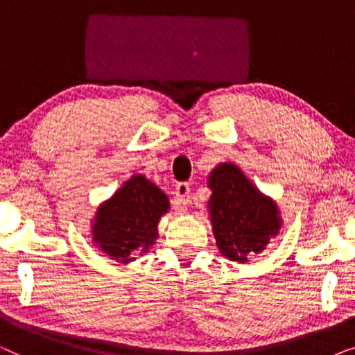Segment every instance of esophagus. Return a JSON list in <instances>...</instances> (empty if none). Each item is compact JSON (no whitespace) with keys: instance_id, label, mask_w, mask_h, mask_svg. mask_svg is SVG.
<instances>
[{"instance_id":"1","label":"esophagus","mask_w":355,"mask_h":355,"mask_svg":"<svg viewBox=\"0 0 355 355\" xmlns=\"http://www.w3.org/2000/svg\"><path fill=\"white\" fill-rule=\"evenodd\" d=\"M176 198L182 207H187L191 203V186L187 182H181L176 186Z\"/></svg>"}]
</instances>
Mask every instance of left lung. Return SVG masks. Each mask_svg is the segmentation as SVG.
<instances>
[{
    "instance_id": "1",
    "label": "left lung",
    "mask_w": 355,
    "mask_h": 355,
    "mask_svg": "<svg viewBox=\"0 0 355 355\" xmlns=\"http://www.w3.org/2000/svg\"><path fill=\"white\" fill-rule=\"evenodd\" d=\"M208 184L213 191L208 207L218 249L230 260L245 263L278 234V207L260 193L236 164H218Z\"/></svg>"
}]
</instances>
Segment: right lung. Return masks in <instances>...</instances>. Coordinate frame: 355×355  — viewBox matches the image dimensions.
<instances>
[{"label":"right lung","mask_w":355,"mask_h":355,"mask_svg":"<svg viewBox=\"0 0 355 355\" xmlns=\"http://www.w3.org/2000/svg\"><path fill=\"white\" fill-rule=\"evenodd\" d=\"M168 210L162 189L135 174L96 210L92 239L110 259L129 263L155 244L159 218Z\"/></svg>","instance_id":"add662e5"}]
</instances>
